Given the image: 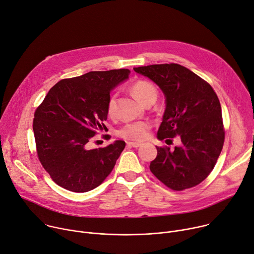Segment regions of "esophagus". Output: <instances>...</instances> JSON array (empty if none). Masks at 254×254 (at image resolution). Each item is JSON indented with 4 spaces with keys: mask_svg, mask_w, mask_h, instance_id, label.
<instances>
[{
    "mask_svg": "<svg viewBox=\"0 0 254 254\" xmlns=\"http://www.w3.org/2000/svg\"><path fill=\"white\" fill-rule=\"evenodd\" d=\"M127 146L128 147H132V148H139L142 146L141 143H136V142H127Z\"/></svg>",
    "mask_w": 254,
    "mask_h": 254,
    "instance_id": "esophagus-1",
    "label": "esophagus"
}]
</instances>
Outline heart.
Returning <instances> with one entry per match:
<instances>
[{"mask_svg": "<svg viewBox=\"0 0 254 254\" xmlns=\"http://www.w3.org/2000/svg\"><path fill=\"white\" fill-rule=\"evenodd\" d=\"M131 92L133 96L146 104L152 100H156L158 92L157 88L149 81L146 80H137L131 85ZM107 113L112 115L115 109V96L112 95L106 105ZM152 127V125L149 122H135L125 125L119 131L118 134L121 137L131 141H144L149 136V131Z\"/></svg>", "mask_w": 254, "mask_h": 254, "instance_id": "1", "label": "heart"}]
</instances>
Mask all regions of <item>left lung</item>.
Returning <instances> with one entry per match:
<instances>
[{
  "label": "left lung",
  "mask_w": 254,
  "mask_h": 254,
  "mask_svg": "<svg viewBox=\"0 0 254 254\" xmlns=\"http://www.w3.org/2000/svg\"><path fill=\"white\" fill-rule=\"evenodd\" d=\"M155 82L166 97L160 141L178 135L181 144L156 147L151 172L173 190H184L203 181L214 169L223 149L225 128L219 98L212 86L178 64L133 67Z\"/></svg>",
  "instance_id": "8db88e82"
}]
</instances>
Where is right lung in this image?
Here are the masks:
<instances>
[{
  "mask_svg": "<svg viewBox=\"0 0 254 254\" xmlns=\"http://www.w3.org/2000/svg\"><path fill=\"white\" fill-rule=\"evenodd\" d=\"M129 73L127 68H120L63 79L36 108L33 131L37 157L58 186L86 192L99 187L111 173L126 143L115 141L93 150L87 146L106 128L103 122L107 120L110 90Z\"/></svg>",
  "mask_w": 254,
  "mask_h": 254,
  "instance_id": "1",
  "label": "right lung"
}]
</instances>
